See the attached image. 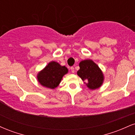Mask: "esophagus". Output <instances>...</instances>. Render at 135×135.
I'll list each match as a JSON object with an SVG mask.
<instances>
[{"label": "esophagus", "instance_id": "obj_1", "mask_svg": "<svg viewBox=\"0 0 135 135\" xmlns=\"http://www.w3.org/2000/svg\"><path fill=\"white\" fill-rule=\"evenodd\" d=\"M70 70L71 72H72V73H74V72H75V70H74V68L73 67V66H72V67H70Z\"/></svg>", "mask_w": 135, "mask_h": 135}]
</instances>
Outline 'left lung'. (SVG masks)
<instances>
[{"instance_id":"8db88e82","label":"left lung","mask_w":135,"mask_h":135,"mask_svg":"<svg viewBox=\"0 0 135 135\" xmlns=\"http://www.w3.org/2000/svg\"><path fill=\"white\" fill-rule=\"evenodd\" d=\"M80 69L77 75L85 81L89 89H95L101 86L103 80V75L98 66L92 60H86L79 63Z\"/></svg>"}]
</instances>
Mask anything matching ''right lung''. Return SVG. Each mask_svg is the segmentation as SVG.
<instances>
[{
	"label": "right lung",
	"instance_id": "1",
	"mask_svg": "<svg viewBox=\"0 0 135 135\" xmlns=\"http://www.w3.org/2000/svg\"><path fill=\"white\" fill-rule=\"evenodd\" d=\"M68 72L67 68L61 66L55 61L49 63L37 75L38 82L44 87L54 89L58 86L65 74Z\"/></svg>",
	"mask_w": 135,
	"mask_h": 135
}]
</instances>
